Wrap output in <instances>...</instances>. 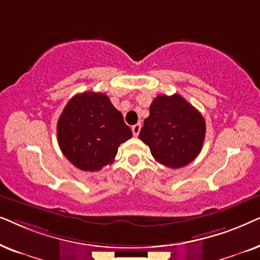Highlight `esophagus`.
Segmentation results:
<instances>
[{"mask_svg": "<svg viewBox=\"0 0 260 260\" xmlns=\"http://www.w3.org/2000/svg\"><path fill=\"white\" fill-rule=\"evenodd\" d=\"M140 129H141V124H140V123H137V124H134V126L132 127V132H133V136H134V137H138V136H139V133H140Z\"/></svg>", "mask_w": 260, "mask_h": 260, "instance_id": "obj_1", "label": "esophagus"}]
</instances>
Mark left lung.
<instances>
[{
    "instance_id": "8db88e82",
    "label": "left lung",
    "mask_w": 260,
    "mask_h": 260,
    "mask_svg": "<svg viewBox=\"0 0 260 260\" xmlns=\"http://www.w3.org/2000/svg\"><path fill=\"white\" fill-rule=\"evenodd\" d=\"M205 137L203 116L178 94L157 96L139 133L155 160L171 169L191 162L202 150Z\"/></svg>"
}]
</instances>
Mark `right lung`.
Listing matches in <instances>:
<instances>
[{"label": "right lung", "mask_w": 260, "mask_h": 260, "mask_svg": "<svg viewBox=\"0 0 260 260\" xmlns=\"http://www.w3.org/2000/svg\"><path fill=\"white\" fill-rule=\"evenodd\" d=\"M58 144L71 164L83 171H99L112 164L120 144L132 138L122 114L102 92L72 98L57 123Z\"/></svg>", "instance_id": "right-lung-1"}]
</instances>
